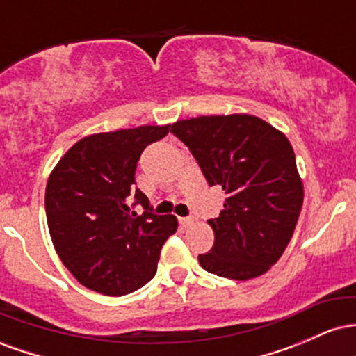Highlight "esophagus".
Returning a JSON list of instances; mask_svg holds the SVG:
<instances>
[{
	"label": "esophagus",
	"mask_w": 356,
	"mask_h": 356,
	"mask_svg": "<svg viewBox=\"0 0 356 356\" xmlns=\"http://www.w3.org/2000/svg\"><path fill=\"white\" fill-rule=\"evenodd\" d=\"M179 220H181V224L184 227H189L195 222V218H181Z\"/></svg>",
	"instance_id": "obj_1"
}]
</instances>
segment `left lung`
Masks as SVG:
<instances>
[{"label": "left lung", "mask_w": 356, "mask_h": 356, "mask_svg": "<svg viewBox=\"0 0 356 356\" xmlns=\"http://www.w3.org/2000/svg\"><path fill=\"white\" fill-rule=\"evenodd\" d=\"M209 186L226 192L206 271L248 281L271 269L293 238L303 206V181L288 137L249 113L202 115L172 124Z\"/></svg>", "instance_id": "8db88e82"}]
</instances>
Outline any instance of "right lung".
Masks as SVG:
<instances>
[{
  "label": "right lung",
  "instance_id": "add662e5",
  "mask_svg": "<svg viewBox=\"0 0 356 356\" xmlns=\"http://www.w3.org/2000/svg\"><path fill=\"white\" fill-rule=\"evenodd\" d=\"M169 127L92 134L53 167L44 191L51 243L65 268L92 291L124 296L149 283L162 246L177 231L175 216L149 212V199L134 189L142 150ZM132 198L146 209L142 216L129 207Z\"/></svg>",
  "mask_w": 356,
  "mask_h": 356
}]
</instances>
